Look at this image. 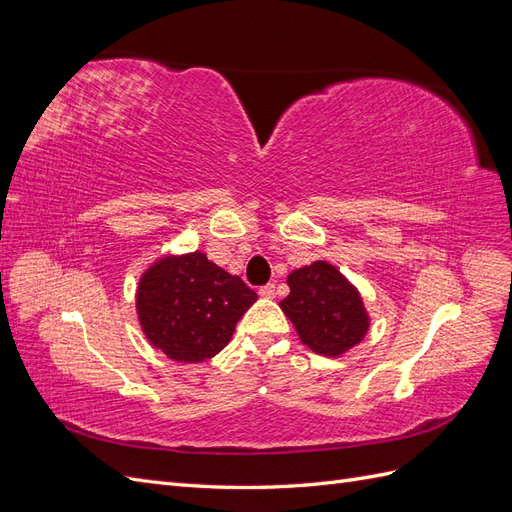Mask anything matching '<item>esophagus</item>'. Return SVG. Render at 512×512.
I'll return each mask as SVG.
<instances>
[{
    "mask_svg": "<svg viewBox=\"0 0 512 512\" xmlns=\"http://www.w3.org/2000/svg\"><path fill=\"white\" fill-rule=\"evenodd\" d=\"M258 294H260V297H265V299H273V297H275V284H265V286H260Z\"/></svg>",
    "mask_w": 512,
    "mask_h": 512,
    "instance_id": "esophagus-1",
    "label": "esophagus"
}]
</instances>
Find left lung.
<instances>
[{
    "mask_svg": "<svg viewBox=\"0 0 512 512\" xmlns=\"http://www.w3.org/2000/svg\"><path fill=\"white\" fill-rule=\"evenodd\" d=\"M290 294L280 303L301 342L322 356H339L367 335L369 316L359 290L333 265L316 260L288 275Z\"/></svg>",
    "mask_w": 512,
    "mask_h": 512,
    "instance_id": "left-lung-1",
    "label": "left lung"
}]
</instances>
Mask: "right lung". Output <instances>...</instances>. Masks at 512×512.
<instances>
[{"mask_svg":"<svg viewBox=\"0 0 512 512\" xmlns=\"http://www.w3.org/2000/svg\"><path fill=\"white\" fill-rule=\"evenodd\" d=\"M258 294L203 252L164 256L143 273L136 314L149 342L168 359L200 363L218 354Z\"/></svg>","mask_w":512,"mask_h":512,"instance_id":"1","label":"right lung"}]
</instances>
